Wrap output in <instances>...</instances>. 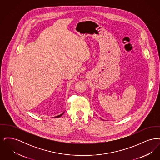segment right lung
I'll use <instances>...</instances> for the list:
<instances>
[{
  "label": "right lung",
  "instance_id": "obj_1",
  "mask_svg": "<svg viewBox=\"0 0 160 160\" xmlns=\"http://www.w3.org/2000/svg\"><path fill=\"white\" fill-rule=\"evenodd\" d=\"M63 113H64V112H63V113H62V114H59V115H58V116H55V117H54V118H59V117H61V116H62V114H63Z\"/></svg>",
  "mask_w": 160,
  "mask_h": 160
}]
</instances>
